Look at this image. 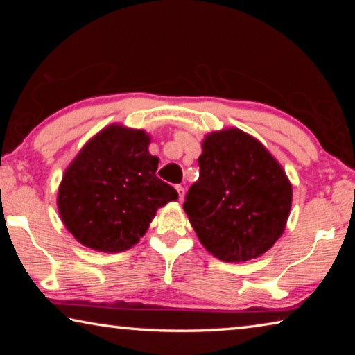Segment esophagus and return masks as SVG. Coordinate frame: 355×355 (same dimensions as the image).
Here are the masks:
<instances>
[{"label": "esophagus", "instance_id": "obj_1", "mask_svg": "<svg viewBox=\"0 0 355 355\" xmlns=\"http://www.w3.org/2000/svg\"><path fill=\"white\" fill-rule=\"evenodd\" d=\"M177 191H178V196H180V200H184V186L182 184H177Z\"/></svg>", "mask_w": 355, "mask_h": 355}]
</instances>
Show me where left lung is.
Listing matches in <instances>:
<instances>
[{
	"mask_svg": "<svg viewBox=\"0 0 355 355\" xmlns=\"http://www.w3.org/2000/svg\"><path fill=\"white\" fill-rule=\"evenodd\" d=\"M183 209L203 248L225 263L261 257L284 235L293 186L271 152L239 128L208 133Z\"/></svg>",
	"mask_w": 355,
	"mask_h": 355,
	"instance_id": "left-lung-1",
	"label": "left lung"
}]
</instances>
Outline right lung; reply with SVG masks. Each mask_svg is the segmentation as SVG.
Listing matches in <instances>:
<instances>
[{
    "instance_id": "obj_1",
    "label": "right lung",
    "mask_w": 355,
    "mask_h": 355,
    "mask_svg": "<svg viewBox=\"0 0 355 355\" xmlns=\"http://www.w3.org/2000/svg\"><path fill=\"white\" fill-rule=\"evenodd\" d=\"M150 141L144 130L107 125L65 169L58 211L78 243L106 254L128 250L146 235L158 208L178 199L156 177L159 158L150 155Z\"/></svg>"
}]
</instances>
